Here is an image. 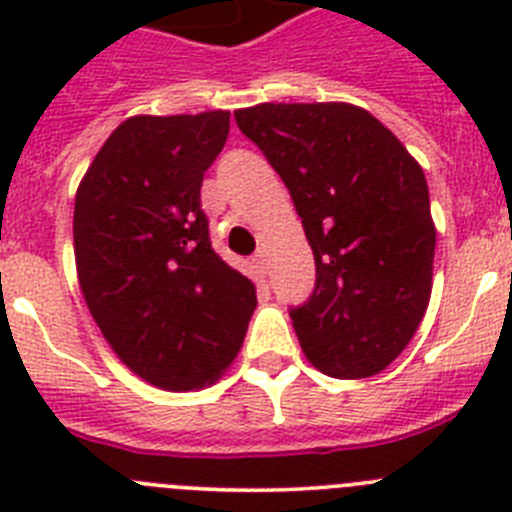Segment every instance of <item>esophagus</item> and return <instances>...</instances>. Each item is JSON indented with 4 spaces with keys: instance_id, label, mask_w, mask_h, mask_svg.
<instances>
[{
    "instance_id": "obj_1",
    "label": "esophagus",
    "mask_w": 512,
    "mask_h": 512,
    "mask_svg": "<svg viewBox=\"0 0 512 512\" xmlns=\"http://www.w3.org/2000/svg\"><path fill=\"white\" fill-rule=\"evenodd\" d=\"M251 264H253V269L259 271V274H266V269H269V264H266V253L264 251L253 253Z\"/></svg>"
}]
</instances>
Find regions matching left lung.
<instances>
[{"instance_id":"obj_1","label":"left lung","mask_w":512,"mask_h":512,"mask_svg":"<svg viewBox=\"0 0 512 512\" xmlns=\"http://www.w3.org/2000/svg\"><path fill=\"white\" fill-rule=\"evenodd\" d=\"M235 122L287 184L315 256V289L289 310L302 351L330 377L382 372L431 300L436 228L423 169L354 104L264 102Z\"/></svg>"}]
</instances>
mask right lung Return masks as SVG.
Segmentation results:
<instances>
[{
	"label": "right lung",
	"mask_w": 512,
	"mask_h": 512,
	"mask_svg": "<svg viewBox=\"0 0 512 512\" xmlns=\"http://www.w3.org/2000/svg\"><path fill=\"white\" fill-rule=\"evenodd\" d=\"M228 130L225 110L130 117L76 192L74 253L89 312L122 364L161 390L215 382L256 310V287L217 256L200 205Z\"/></svg>",
	"instance_id": "1"
}]
</instances>
